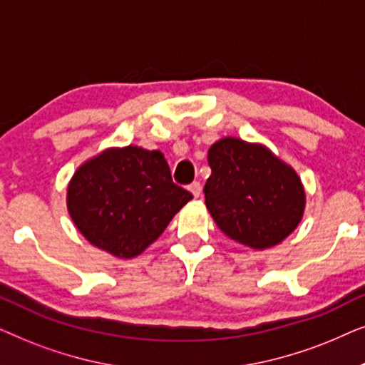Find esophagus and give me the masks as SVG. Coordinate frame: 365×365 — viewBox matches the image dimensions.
Returning a JSON list of instances; mask_svg holds the SVG:
<instances>
[{"label":"esophagus","mask_w":365,"mask_h":365,"mask_svg":"<svg viewBox=\"0 0 365 365\" xmlns=\"http://www.w3.org/2000/svg\"><path fill=\"white\" fill-rule=\"evenodd\" d=\"M189 191L192 192V196H194V197H199V196H201V192H202V186H201V182H199V181H194L192 184H189Z\"/></svg>","instance_id":"34e87169"}]
</instances>
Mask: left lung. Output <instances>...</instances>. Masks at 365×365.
I'll list each match as a JSON object with an SVG mask.
<instances>
[{"mask_svg": "<svg viewBox=\"0 0 365 365\" xmlns=\"http://www.w3.org/2000/svg\"><path fill=\"white\" fill-rule=\"evenodd\" d=\"M206 206L219 229L254 249L276 246L301 222L306 194L292 168L266 148L224 138L207 153Z\"/></svg>", "mask_w": 365, "mask_h": 365, "instance_id": "obj_1", "label": "left lung"}]
</instances>
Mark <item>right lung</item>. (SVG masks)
<instances>
[{"label":"right lung","instance_id":"1","mask_svg":"<svg viewBox=\"0 0 365 365\" xmlns=\"http://www.w3.org/2000/svg\"><path fill=\"white\" fill-rule=\"evenodd\" d=\"M192 194L173 182L159 151L109 149L78 169L68 209L89 242L118 257H134L161 236Z\"/></svg>","mask_w":365,"mask_h":365}]
</instances>
